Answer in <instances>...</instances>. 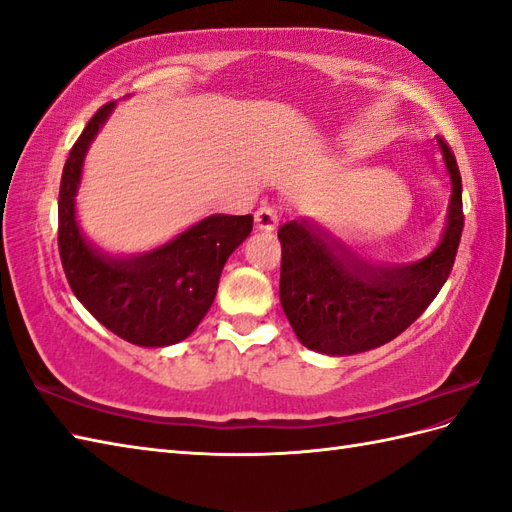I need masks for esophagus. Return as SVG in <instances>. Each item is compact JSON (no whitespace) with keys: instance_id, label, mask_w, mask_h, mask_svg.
Segmentation results:
<instances>
[{"instance_id":"esophagus-1","label":"esophagus","mask_w":512,"mask_h":512,"mask_svg":"<svg viewBox=\"0 0 512 512\" xmlns=\"http://www.w3.org/2000/svg\"><path fill=\"white\" fill-rule=\"evenodd\" d=\"M279 220H281L279 209L273 204H262L255 211V224L257 228H262V231H275Z\"/></svg>"}]
</instances>
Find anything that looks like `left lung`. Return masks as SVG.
<instances>
[{
	"mask_svg": "<svg viewBox=\"0 0 512 512\" xmlns=\"http://www.w3.org/2000/svg\"><path fill=\"white\" fill-rule=\"evenodd\" d=\"M438 145L451 176V204L442 242L422 262L372 266L306 222L279 226V299L297 339L310 350L345 356L394 341L451 275L464 228L462 178L447 140L438 136Z\"/></svg>",
	"mask_w": 512,
	"mask_h": 512,
	"instance_id": "obj_1",
	"label": "left lung"
}]
</instances>
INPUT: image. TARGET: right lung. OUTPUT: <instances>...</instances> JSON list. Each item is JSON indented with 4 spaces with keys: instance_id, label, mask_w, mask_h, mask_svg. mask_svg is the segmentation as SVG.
I'll use <instances>...</instances> for the list:
<instances>
[{
    "instance_id": "1",
    "label": "right lung",
    "mask_w": 512,
    "mask_h": 512,
    "mask_svg": "<svg viewBox=\"0 0 512 512\" xmlns=\"http://www.w3.org/2000/svg\"><path fill=\"white\" fill-rule=\"evenodd\" d=\"M114 110L105 103L65 160L59 187V255L68 284L92 317L121 339L173 345L209 312L222 268L253 231V215H211L173 242L132 259H112L85 242L74 215L85 151Z\"/></svg>"
}]
</instances>
